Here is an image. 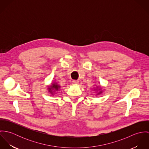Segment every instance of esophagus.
I'll use <instances>...</instances> for the list:
<instances>
[{
	"instance_id": "obj_1",
	"label": "esophagus",
	"mask_w": 149,
	"mask_h": 149,
	"mask_svg": "<svg viewBox=\"0 0 149 149\" xmlns=\"http://www.w3.org/2000/svg\"><path fill=\"white\" fill-rule=\"evenodd\" d=\"M72 84H74V85H76V84H78L79 83V81H76V80H73V81H72Z\"/></svg>"
}]
</instances>
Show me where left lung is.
Returning <instances> with one entry per match:
<instances>
[{
	"instance_id": "obj_1",
	"label": "left lung",
	"mask_w": 149,
	"mask_h": 149,
	"mask_svg": "<svg viewBox=\"0 0 149 149\" xmlns=\"http://www.w3.org/2000/svg\"><path fill=\"white\" fill-rule=\"evenodd\" d=\"M93 91L96 92V95H99L103 93V89L101 86L97 85L95 88H93Z\"/></svg>"
}]
</instances>
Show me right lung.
I'll use <instances>...</instances> for the list:
<instances>
[{"instance_id":"obj_1","label":"right lung","mask_w":149,"mask_h":149,"mask_svg":"<svg viewBox=\"0 0 149 149\" xmlns=\"http://www.w3.org/2000/svg\"><path fill=\"white\" fill-rule=\"evenodd\" d=\"M61 86L59 85L57 82L53 81L50 85L47 86V90L51 95H54V94H56L57 92L61 89Z\"/></svg>"}]
</instances>
